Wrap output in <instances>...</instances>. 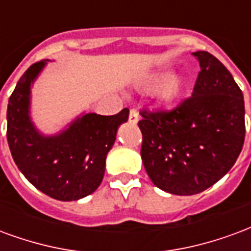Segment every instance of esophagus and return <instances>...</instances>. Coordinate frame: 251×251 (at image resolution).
<instances>
[{"mask_svg": "<svg viewBox=\"0 0 251 251\" xmlns=\"http://www.w3.org/2000/svg\"><path fill=\"white\" fill-rule=\"evenodd\" d=\"M138 122H139V112L135 109V108H132V109L129 111V123L136 124Z\"/></svg>", "mask_w": 251, "mask_h": 251, "instance_id": "34e87169", "label": "esophagus"}]
</instances>
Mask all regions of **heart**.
Here are the masks:
<instances>
[{
	"mask_svg": "<svg viewBox=\"0 0 251 251\" xmlns=\"http://www.w3.org/2000/svg\"><path fill=\"white\" fill-rule=\"evenodd\" d=\"M168 72H156L153 75H150L146 80L142 81V87L144 89H150L159 85L160 83H163L164 80L167 78ZM182 87H183V80L180 77H171L168 78L167 81L164 83V85L159 92V100L164 104L173 103L175 99L178 98L180 92H182Z\"/></svg>",
	"mask_w": 251,
	"mask_h": 251,
	"instance_id": "heart-1",
	"label": "heart"
}]
</instances>
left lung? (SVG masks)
<instances>
[{
	"label": "left lung",
	"instance_id": "1",
	"mask_svg": "<svg viewBox=\"0 0 251 251\" xmlns=\"http://www.w3.org/2000/svg\"><path fill=\"white\" fill-rule=\"evenodd\" d=\"M201 65L193 96L173 111L140 115L142 160L152 183L166 193L194 195L233 167L245 140L242 91L218 58L193 53Z\"/></svg>",
	"mask_w": 251,
	"mask_h": 251
}]
</instances>
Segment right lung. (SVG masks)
<instances>
[{
    "instance_id": "right-lung-1",
    "label": "right lung",
    "mask_w": 251,
    "mask_h": 251,
    "mask_svg": "<svg viewBox=\"0 0 251 251\" xmlns=\"http://www.w3.org/2000/svg\"><path fill=\"white\" fill-rule=\"evenodd\" d=\"M47 63L30 65L9 98V148L18 170L37 190L57 201H77L101 183L107 153L120 124L128 120L129 109L112 116L81 113L63 131L44 135L30 118V93Z\"/></svg>"
}]
</instances>
